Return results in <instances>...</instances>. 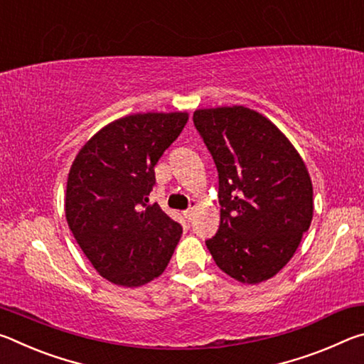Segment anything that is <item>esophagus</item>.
I'll list each match as a JSON object with an SVG mask.
<instances>
[{"label":"esophagus","instance_id":"1","mask_svg":"<svg viewBox=\"0 0 364 364\" xmlns=\"http://www.w3.org/2000/svg\"><path fill=\"white\" fill-rule=\"evenodd\" d=\"M194 208H196V207H191V208H188V210L183 212V217L186 218L188 221L193 220V217H194Z\"/></svg>","mask_w":364,"mask_h":364}]
</instances>
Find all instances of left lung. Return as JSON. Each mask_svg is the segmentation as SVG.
Wrapping results in <instances>:
<instances>
[{
    "label": "left lung",
    "instance_id": "8db88e82",
    "mask_svg": "<svg viewBox=\"0 0 364 364\" xmlns=\"http://www.w3.org/2000/svg\"><path fill=\"white\" fill-rule=\"evenodd\" d=\"M193 120L218 170L220 228L207 249L242 284L273 278L311 225L313 184L304 159L254 109H197Z\"/></svg>",
    "mask_w": 364,
    "mask_h": 364
}]
</instances>
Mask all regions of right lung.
<instances>
[{"label":"right lung","mask_w":364,"mask_h":364,"mask_svg":"<svg viewBox=\"0 0 364 364\" xmlns=\"http://www.w3.org/2000/svg\"><path fill=\"white\" fill-rule=\"evenodd\" d=\"M188 112H146L107 123L78 151L67 178L65 218L86 258L117 286L139 287L167 268L181 226L147 204L154 167Z\"/></svg>","instance_id":"1"}]
</instances>
